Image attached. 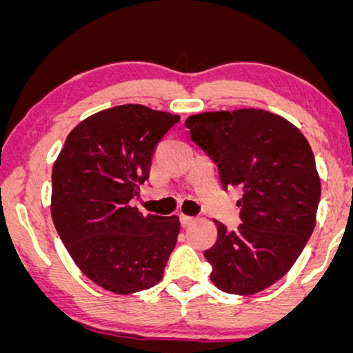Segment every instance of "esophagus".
I'll list each match as a JSON object with an SVG mask.
<instances>
[{"label": "esophagus", "instance_id": "1", "mask_svg": "<svg viewBox=\"0 0 353 353\" xmlns=\"http://www.w3.org/2000/svg\"><path fill=\"white\" fill-rule=\"evenodd\" d=\"M194 220H196L194 216H191V215H185V214H181V215H180V221H181V226H183V228H186V226H190Z\"/></svg>", "mask_w": 353, "mask_h": 353}]
</instances>
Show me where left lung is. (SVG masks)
Wrapping results in <instances>:
<instances>
[{"instance_id": "obj_1", "label": "left lung", "mask_w": 353, "mask_h": 353, "mask_svg": "<svg viewBox=\"0 0 353 353\" xmlns=\"http://www.w3.org/2000/svg\"><path fill=\"white\" fill-rule=\"evenodd\" d=\"M186 127L216 163L225 190L244 191L238 230L215 220L219 238L204 252L210 279L228 294L263 291L291 270L315 228L321 185L310 144L262 109L196 114Z\"/></svg>"}]
</instances>
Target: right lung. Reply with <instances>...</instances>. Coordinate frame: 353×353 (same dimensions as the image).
<instances>
[{
    "label": "right lung",
    "instance_id": "obj_1",
    "mask_svg": "<svg viewBox=\"0 0 353 353\" xmlns=\"http://www.w3.org/2000/svg\"><path fill=\"white\" fill-rule=\"evenodd\" d=\"M180 117L141 104L101 110L77 125L52 167L51 215L85 276L115 294L161 281L175 249L176 215H143L130 205L151 159Z\"/></svg>",
    "mask_w": 353,
    "mask_h": 353
}]
</instances>
